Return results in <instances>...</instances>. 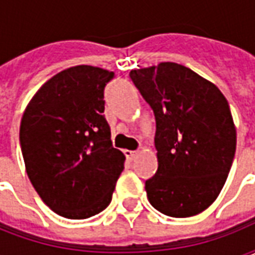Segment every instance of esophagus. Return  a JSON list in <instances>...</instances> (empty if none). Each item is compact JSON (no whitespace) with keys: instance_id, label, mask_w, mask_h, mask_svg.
Returning a JSON list of instances; mask_svg holds the SVG:
<instances>
[{"instance_id":"obj_1","label":"esophagus","mask_w":255,"mask_h":255,"mask_svg":"<svg viewBox=\"0 0 255 255\" xmlns=\"http://www.w3.org/2000/svg\"><path fill=\"white\" fill-rule=\"evenodd\" d=\"M124 154H126V157H127V160L131 161L138 155V151H133V150H126V151H124Z\"/></svg>"}]
</instances>
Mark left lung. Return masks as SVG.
Wrapping results in <instances>:
<instances>
[{
  "label": "left lung",
  "mask_w": 255,
  "mask_h": 255,
  "mask_svg": "<svg viewBox=\"0 0 255 255\" xmlns=\"http://www.w3.org/2000/svg\"><path fill=\"white\" fill-rule=\"evenodd\" d=\"M154 112L158 169L144 183L151 206L190 217L219 197L236 150V129L223 93L190 68L160 63L129 72Z\"/></svg>",
  "instance_id": "1"
}]
</instances>
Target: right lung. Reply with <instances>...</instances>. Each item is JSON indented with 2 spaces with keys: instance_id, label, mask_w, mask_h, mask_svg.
Here are the masks:
<instances>
[{
  "instance_id": "right-lung-1",
  "label": "right lung",
  "mask_w": 255,
  "mask_h": 255,
  "mask_svg": "<svg viewBox=\"0 0 255 255\" xmlns=\"http://www.w3.org/2000/svg\"><path fill=\"white\" fill-rule=\"evenodd\" d=\"M115 73L91 65L64 69L38 90L20 124L30 182L53 212L89 219L111 203L126 157L112 146L102 115Z\"/></svg>"
}]
</instances>
